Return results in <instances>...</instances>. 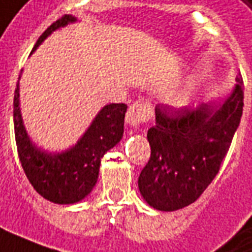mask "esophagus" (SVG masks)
I'll return each instance as SVG.
<instances>
[{
  "instance_id": "34e87169",
  "label": "esophagus",
  "mask_w": 252,
  "mask_h": 252,
  "mask_svg": "<svg viewBox=\"0 0 252 252\" xmlns=\"http://www.w3.org/2000/svg\"><path fill=\"white\" fill-rule=\"evenodd\" d=\"M152 115H153V110L151 104L141 100L134 101L127 110L126 122L129 123L130 126H138L140 123L148 122Z\"/></svg>"
}]
</instances>
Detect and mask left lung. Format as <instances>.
Listing matches in <instances>:
<instances>
[{"label": "left lung", "mask_w": 252, "mask_h": 252, "mask_svg": "<svg viewBox=\"0 0 252 252\" xmlns=\"http://www.w3.org/2000/svg\"><path fill=\"white\" fill-rule=\"evenodd\" d=\"M219 108L210 104L172 110L156 106L148 130L151 158L138 178L152 208L178 210L195 202L219 172L243 114V78Z\"/></svg>", "instance_id": "1"}]
</instances>
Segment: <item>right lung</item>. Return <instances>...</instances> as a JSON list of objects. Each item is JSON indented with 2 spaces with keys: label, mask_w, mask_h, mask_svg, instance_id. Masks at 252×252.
I'll return each mask as SVG.
<instances>
[{
  "label": "right lung",
  "mask_w": 252,
  "mask_h": 252,
  "mask_svg": "<svg viewBox=\"0 0 252 252\" xmlns=\"http://www.w3.org/2000/svg\"><path fill=\"white\" fill-rule=\"evenodd\" d=\"M74 20L72 16H62L54 21L37 39L32 51L54 30ZM126 110L125 103L103 107L77 145L63 153L51 155L36 149L27 135L19 107L17 81L13 99L16 145L21 167L33 189L54 203H74L87 197L97 182L101 158L122 138Z\"/></svg>",
  "instance_id": "add662e5"
}]
</instances>
